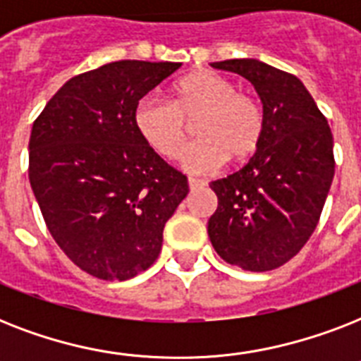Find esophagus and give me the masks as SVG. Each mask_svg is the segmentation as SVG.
I'll use <instances>...</instances> for the list:
<instances>
[{"label":"esophagus","mask_w":361,"mask_h":361,"mask_svg":"<svg viewBox=\"0 0 361 361\" xmlns=\"http://www.w3.org/2000/svg\"><path fill=\"white\" fill-rule=\"evenodd\" d=\"M187 181H189V187H191V189H198V187L206 185L202 180H197V178H189Z\"/></svg>","instance_id":"34e87169"}]
</instances>
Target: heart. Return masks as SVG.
Masks as SVG:
<instances>
[{
	"mask_svg": "<svg viewBox=\"0 0 361 361\" xmlns=\"http://www.w3.org/2000/svg\"><path fill=\"white\" fill-rule=\"evenodd\" d=\"M200 136L183 157L191 172H209L231 157L247 163L260 149L266 133L264 110L251 93L236 92V84L215 71H197L181 78L172 101L140 99L133 123L144 144L164 159L185 152L191 125Z\"/></svg>",
	"mask_w": 361,
	"mask_h": 361,
	"instance_id": "heart-1",
	"label": "heart"
}]
</instances>
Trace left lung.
<instances>
[{
    "label": "left lung",
    "mask_w": 361,
    "mask_h": 361,
    "mask_svg": "<svg viewBox=\"0 0 361 361\" xmlns=\"http://www.w3.org/2000/svg\"><path fill=\"white\" fill-rule=\"evenodd\" d=\"M215 69L251 82L264 104L266 133L255 157L209 183L217 209L208 236L223 260L247 271H269L302 251L319 225L336 159L334 136L296 76L258 59H225Z\"/></svg>",
    "instance_id": "1"
}]
</instances>
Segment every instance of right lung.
<instances>
[{
	"mask_svg": "<svg viewBox=\"0 0 361 361\" xmlns=\"http://www.w3.org/2000/svg\"><path fill=\"white\" fill-rule=\"evenodd\" d=\"M123 59L65 82L33 121L30 183L59 249L86 274L125 281L157 260L187 176L144 144L136 103L180 69Z\"/></svg>",
	"mask_w": 361,
	"mask_h": 361,
	"instance_id": "obj_1",
	"label": "right lung"
}]
</instances>
